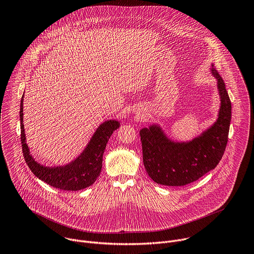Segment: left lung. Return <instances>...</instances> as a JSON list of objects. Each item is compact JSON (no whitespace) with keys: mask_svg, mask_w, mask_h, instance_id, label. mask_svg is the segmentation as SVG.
Instances as JSON below:
<instances>
[{"mask_svg":"<svg viewBox=\"0 0 254 254\" xmlns=\"http://www.w3.org/2000/svg\"><path fill=\"white\" fill-rule=\"evenodd\" d=\"M210 71L217 80L220 108L216 122L188 141H175L159 125L139 130L143 166L154 182L165 186H184L215 169L224 154L231 121V101L218 71Z\"/></svg>","mask_w":254,"mask_h":254,"instance_id":"1","label":"left lung"}]
</instances>
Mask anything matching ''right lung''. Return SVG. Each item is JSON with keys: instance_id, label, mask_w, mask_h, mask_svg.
Masks as SVG:
<instances>
[{"instance_id": "obj_1", "label": "right lung", "mask_w": 254, "mask_h": 254, "mask_svg": "<svg viewBox=\"0 0 254 254\" xmlns=\"http://www.w3.org/2000/svg\"><path fill=\"white\" fill-rule=\"evenodd\" d=\"M23 100L24 94L20 104L21 142L24 159L32 173L43 182L60 190L79 191L91 186L101 172L106 143L113 132L120 127V122L110 120L102 123L96 128L86 148L74 161L64 166L46 167L39 164L30 154L23 125Z\"/></svg>"}]
</instances>
